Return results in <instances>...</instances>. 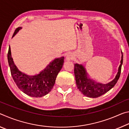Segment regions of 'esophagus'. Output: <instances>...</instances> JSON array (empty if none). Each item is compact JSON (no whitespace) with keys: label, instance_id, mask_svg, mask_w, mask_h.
<instances>
[{"label":"esophagus","instance_id":"34e87169","mask_svg":"<svg viewBox=\"0 0 129 129\" xmlns=\"http://www.w3.org/2000/svg\"><path fill=\"white\" fill-rule=\"evenodd\" d=\"M73 57H74V56L72 53H68L66 56V60L67 61H69L72 60L73 59Z\"/></svg>","mask_w":129,"mask_h":129}]
</instances>
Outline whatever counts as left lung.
<instances>
[{
  "label": "left lung",
  "instance_id": "8db88e82",
  "mask_svg": "<svg viewBox=\"0 0 129 129\" xmlns=\"http://www.w3.org/2000/svg\"><path fill=\"white\" fill-rule=\"evenodd\" d=\"M121 64L119 65L117 74L115 78L107 84L96 82L89 77L86 68L84 65L76 63L75 64V73L76 85L77 89L84 95L90 98H97L108 92L114 86L118 80L121 74V67L123 63V54L121 51Z\"/></svg>",
  "mask_w": 129,
  "mask_h": 129
}]
</instances>
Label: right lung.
<instances>
[{"label": "right lung", "mask_w": 129, "mask_h": 129, "mask_svg": "<svg viewBox=\"0 0 129 129\" xmlns=\"http://www.w3.org/2000/svg\"><path fill=\"white\" fill-rule=\"evenodd\" d=\"M21 28V27L16 28L12 38ZM7 58L11 73L17 86L23 93L33 97H41L51 91L64 62V57L55 58L39 74L30 76L23 73L17 68L11 56L10 46Z\"/></svg>", "instance_id": "add662e5"}]
</instances>
